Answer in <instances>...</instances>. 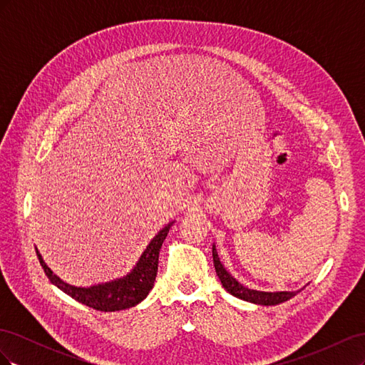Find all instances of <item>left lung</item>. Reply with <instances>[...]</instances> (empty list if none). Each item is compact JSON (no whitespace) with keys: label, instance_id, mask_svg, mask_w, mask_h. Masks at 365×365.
Returning a JSON list of instances; mask_svg holds the SVG:
<instances>
[{"label":"left lung","instance_id":"1","mask_svg":"<svg viewBox=\"0 0 365 365\" xmlns=\"http://www.w3.org/2000/svg\"><path fill=\"white\" fill-rule=\"evenodd\" d=\"M213 263H215V269L217 277L222 283L224 288L237 298H242V300L250 302V303H256V304H263V306H274V304H279L283 302H288L289 298H292L294 295L298 294V291L295 292H288V291H283V292H263V291H254V289H248L245 286H242L233 275L230 272H227V269L224 268V264L220 263L219 257H217V252L216 248L213 245Z\"/></svg>","mask_w":365,"mask_h":365}]
</instances>
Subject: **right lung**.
<instances>
[{
	"label": "right lung",
	"mask_w": 365,
	"mask_h": 365,
	"mask_svg": "<svg viewBox=\"0 0 365 365\" xmlns=\"http://www.w3.org/2000/svg\"><path fill=\"white\" fill-rule=\"evenodd\" d=\"M172 225L173 222L165 225L160 233L150 240L146 251L143 252V256L140 257L137 267L132 269L126 277L117 279L109 283L96 284L91 286V288H76V286L63 283L58 275L53 274V271L47 267L46 262L42 260L38 250L36 254L41 267L43 268V272L47 274L50 282L56 284L65 294L73 297L74 300L102 312L123 311V309L134 307L135 304L145 300L149 291L153 288V282H155L158 272L160 250Z\"/></svg>",
	"instance_id": "obj_1"
}]
</instances>
